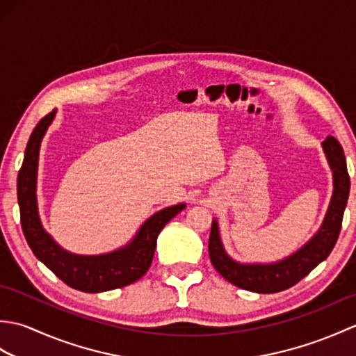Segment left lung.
<instances>
[{
	"instance_id": "obj_1",
	"label": "left lung",
	"mask_w": 356,
	"mask_h": 356,
	"mask_svg": "<svg viewBox=\"0 0 356 356\" xmlns=\"http://www.w3.org/2000/svg\"><path fill=\"white\" fill-rule=\"evenodd\" d=\"M323 149L334 172V195L320 231L300 251L274 264H240L225 252L218 236L217 222H213L208 243L209 259L218 274L229 283L259 293L282 292L297 284L301 278H305L314 268L327 259L341 231L344 209L350 191V177L347 172L343 147L334 136H327L323 142Z\"/></svg>"
}]
</instances>
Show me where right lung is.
Segmentation results:
<instances>
[{
  "label": "right lung",
  "mask_w": 356,
  "mask_h": 356,
  "mask_svg": "<svg viewBox=\"0 0 356 356\" xmlns=\"http://www.w3.org/2000/svg\"><path fill=\"white\" fill-rule=\"evenodd\" d=\"M55 118V110L36 124L26 147L24 161L18 172V205L21 226L27 243L59 280L82 292H104L138 282L147 274L153 261L159 232L174 216L185 208V203L159 211L142 225L130 245L111 254L84 257L73 255L59 248L42 229L36 207V171L42 136Z\"/></svg>",
  "instance_id": "right-lung-1"
}]
</instances>
